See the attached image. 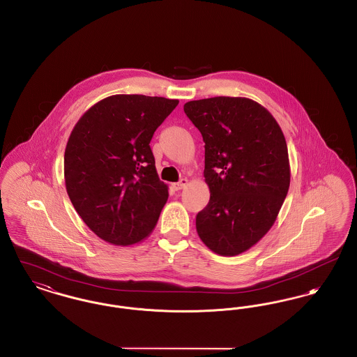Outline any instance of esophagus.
Listing matches in <instances>:
<instances>
[{"instance_id": "esophagus-1", "label": "esophagus", "mask_w": 357, "mask_h": 357, "mask_svg": "<svg viewBox=\"0 0 357 357\" xmlns=\"http://www.w3.org/2000/svg\"><path fill=\"white\" fill-rule=\"evenodd\" d=\"M186 185H188V179H186V178H183V179H181L179 182H176V183H172L171 186H172V189L176 190V191H178V190L183 189Z\"/></svg>"}]
</instances>
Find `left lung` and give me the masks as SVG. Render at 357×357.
Returning <instances> with one entry per match:
<instances>
[{
  "instance_id": "8db88e82",
  "label": "left lung",
  "mask_w": 357,
  "mask_h": 357,
  "mask_svg": "<svg viewBox=\"0 0 357 357\" xmlns=\"http://www.w3.org/2000/svg\"><path fill=\"white\" fill-rule=\"evenodd\" d=\"M186 116L205 143L206 208L195 225L221 256L248 251L271 227L290 188L284 135L264 106L244 97L190 101Z\"/></svg>"
}]
</instances>
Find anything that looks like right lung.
Segmentation results:
<instances>
[{
  "mask_svg": "<svg viewBox=\"0 0 357 357\" xmlns=\"http://www.w3.org/2000/svg\"><path fill=\"white\" fill-rule=\"evenodd\" d=\"M178 104L116 94L74 126L64 151L66 190L84 224L106 243L132 245L153 231L168 186L158 176L149 143Z\"/></svg>",
  "mask_w": 357,
  "mask_h": 357,
  "instance_id": "1",
  "label": "right lung"
}]
</instances>
